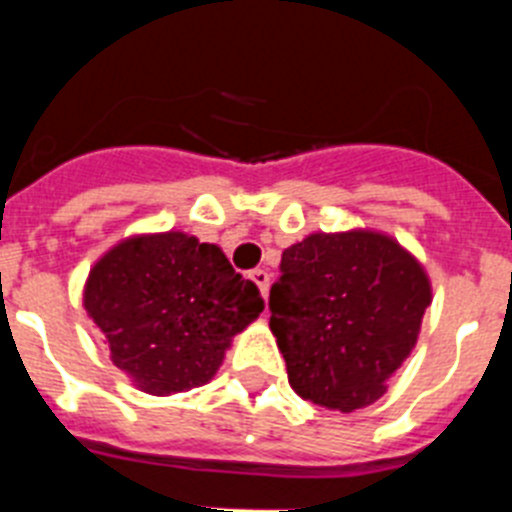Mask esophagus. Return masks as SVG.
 <instances>
[{
    "label": "esophagus",
    "mask_w": 512,
    "mask_h": 512,
    "mask_svg": "<svg viewBox=\"0 0 512 512\" xmlns=\"http://www.w3.org/2000/svg\"><path fill=\"white\" fill-rule=\"evenodd\" d=\"M251 279L256 282V287L261 289V295H264V300L269 297V271L266 269H253L251 271Z\"/></svg>",
    "instance_id": "1"
}]
</instances>
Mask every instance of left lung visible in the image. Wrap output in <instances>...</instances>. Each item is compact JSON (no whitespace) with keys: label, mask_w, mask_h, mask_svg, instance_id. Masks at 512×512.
<instances>
[{"label":"left lung","mask_w":512,"mask_h":512,"mask_svg":"<svg viewBox=\"0 0 512 512\" xmlns=\"http://www.w3.org/2000/svg\"><path fill=\"white\" fill-rule=\"evenodd\" d=\"M269 328L292 390L354 413L387 392L418 343L431 279L413 253L377 230L312 233L284 248Z\"/></svg>","instance_id":"1"}]
</instances>
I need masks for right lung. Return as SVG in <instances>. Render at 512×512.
<instances>
[{"mask_svg":"<svg viewBox=\"0 0 512 512\" xmlns=\"http://www.w3.org/2000/svg\"><path fill=\"white\" fill-rule=\"evenodd\" d=\"M84 310L112 364L138 390L164 397L210 382L264 300L223 248L166 230L130 235L104 253L84 284Z\"/></svg>","mask_w":512,"mask_h":512,"instance_id":"obj_1","label":"right lung"}]
</instances>
